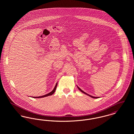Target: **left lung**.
Returning <instances> with one entry per match:
<instances>
[{
	"label": "left lung",
	"mask_w": 134,
	"mask_h": 134,
	"mask_svg": "<svg viewBox=\"0 0 134 134\" xmlns=\"http://www.w3.org/2000/svg\"><path fill=\"white\" fill-rule=\"evenodd\" d=\"M77 87H78V89L81 91V92H82V93H84V94H86V95H87V96H90V97H92V98H99L100 97H95V96H90V95H89V94H87V93H86V92H85L84 91H83V90H81V89H80L77 85Z\"/></svg>",
	"instance_id": "obj_1"
}]
</instances>
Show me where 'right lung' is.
Returning <instances> with one entry per match:
<instances>
[{
    "label": "right lung",
    "mask_w": 134,
    "mask_h": 134,
    "mask_svg": "<svg viewBox=\"0 0 134 134\" xmlns=\"http://www.w3.org/2000/svg\"><path fill=\"white\" fill-rule=\"evenodd\" d=\"M57 84L58 82H57L56 84V85H55V87L54 88V89H53V90H52L51 92H49V93L46 94H45L44 96H36V97L32 96V97H33V98H42V97H46V96H52V95L54 93V92H55V90H56V87H57Z\"/></svg>",
    "instance_id": "obj_1"
}]
</instances>
